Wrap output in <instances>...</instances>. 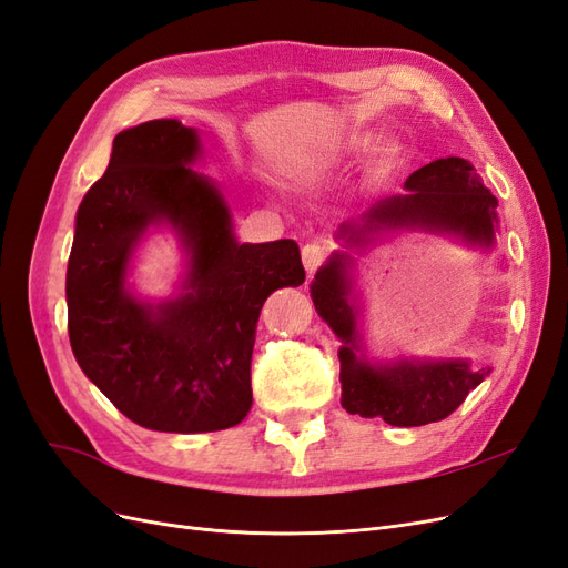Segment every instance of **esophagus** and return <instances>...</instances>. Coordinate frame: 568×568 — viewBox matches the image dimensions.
<instances>
[{
	"instance_id": "1",
	"label": "esophagus",
	"mask_w": 568,
	"mask_h": 568,
	"mask_svg": "<svg viewBox=\"0 0 568 568\" xmlns=\"http://www.w3.org/2000/svg\"><path fill=\"white\" fill-rule=\"evenodd\" d=\"M326 261V251L320 244H307L303 246V265L307 274H315Z\"/></svg>"
}]
</instances>
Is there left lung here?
Masks as SVG:
<instances>
[{"mask_svg":"<svg viewBox=\"0 0 568 568\" xmlns=\"http://www.w3.org/2000/svg\"><path fill=\"white\" fill-rule=\"evenodd\" d=\"M407 194L374 203L363 213V225H341L351 246H363L367 234L393 227H422L459 234L464 242L493 246L497 199L488 192L469 161L450 156L415 170L405 182ZM351 255L334 253L317 270L311 296L320 317L343 341L341 405L351 415L382 417L390 426H424L440 422L464 403L469 390L490 369L471 372L464 359H400L393 365H369L357 357V311L351 303Z\"/></svg>","mask_w":568,"mask_h":568,"instance_id":"8db88e82","label":"left lung"}]
</instances>
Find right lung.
<instances>
[{"instance_id": "right-lung-1", "label": "right lung", "mask_w": 568, "mask_h": 568, "mask_svg": "<svg viewBox=\"0 0 568 568\" xmlns=\"http://www.w3.org/2000/svg\"><path fill=\"white\" fill-rule=\"evenodd\" d=\"M194 128L149 120L115 134L106 173L84 194L65 272L68 336L80 369L151 432L203 434L242 422L253 403L251 355L265 298L301 286L298 244H239L220 189L192 168ZM168 221L190 272L178 300H132L126 265L141 234Z\"/></svg>"}]
</instances>
